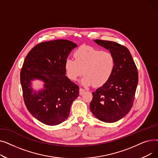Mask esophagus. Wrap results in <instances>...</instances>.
<instances>
[{"instance_id":"34e87169","label":"esophagus","mask_w":158,"mask_h":158,"mask_svg":"<svg viewBox=\"0 0 158 158\" xmlns=\"http://www.w3.org/2000/svg\"><path fill=\"white\" fill-rule=\"evenodd\" d=\"M85 90L83 88H79V95H81L82 94H83V93L85 92Z\"/></svg>"}]
</instances>
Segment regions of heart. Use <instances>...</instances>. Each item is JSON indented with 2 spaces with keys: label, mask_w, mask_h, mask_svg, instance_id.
<instances>
[{
  "label": "heart",
  "mask_w": 158,
  "mask_h": 158,
  "mask_svg": "<svg viewBox=\"0 0 158 158\" xmlns=\"http://www.w3.org/2000/svg\"><path fill=\"white\" fill-rule=\"evenodd\" d=\"M73 56L75 60L67 59L64 63L66 76L71 81L77 80L84 73L82 84L100 87L107 83L113 76L116 60L111 52L83 45L75 51Z\"/></svg>",
  "instance_id": "b5f03b06"
}]
</instances>
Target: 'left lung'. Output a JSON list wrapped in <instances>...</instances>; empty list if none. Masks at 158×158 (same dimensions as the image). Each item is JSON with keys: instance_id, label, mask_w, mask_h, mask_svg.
Returning <instances> with one entry per match:
<instances>
[{"instance_id": "1", "label": "left lung", "mask_w": 158, "mask_h": 158, "mask_svg": "<svg viewBox=\"0 0 158 158\" xmlns=\"http://www.w3.org/2000/svg\"><path fill=\"white\" fill-rule=\"evenodd\" d=\"M95 41L113 54L116 65L108 82L92 93L90 110L102 122H114L125 117L133 105L138 82L137 67L126 47L111 41Z\"/></svg>"}]
</instances>
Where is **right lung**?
I'll use <instances>...</instances> for the list:
<instances>
[{
    "label": "right lung",
    "mask_w": 158,
    "mask_h": 158,
    "mask_svg": "<svg viewBox=\"0 0 158 158\" xmlns=\"http://www.w3.org/2000/svg\"><path fill=\"white\" fill-rule=\"evenodd\" d=\"M77 45L66 40L42 42L33 47L20 72L24 103L30 113L48 126H56L69 117L70 107L79 93V87L65 76L64 63ZM39 78L44 89L33 92L30 81Z\"/></svg>",
    "instance_id": "1"
}]
</instances>
